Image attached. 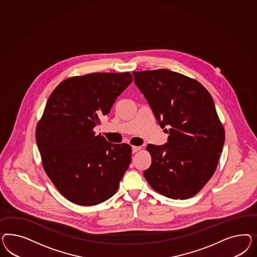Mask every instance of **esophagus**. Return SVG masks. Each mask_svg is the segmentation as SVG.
<instances>
[{
  "label": "esophagus",
  "mask_w": 257,
  "mask_h": 257,
  "mask_svg": "<svg viewBox=\"0 0 257 257\" xmlns=\"http://www.w3.org/2000/svg\"><path fill=\"white\" fill-rule=\"evenodd\" d=\"M141 147L140 146H133L132 147V152L133 154H135V153H137V152H139L140 151Z\"/></svg>",
  "instance_id": "1"
}]
</instances>
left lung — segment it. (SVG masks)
<instances>
[{"label": "left lung", "mask_w": 257, "mask_h": 257, "mask_svg": "<svg viewBox=\"0 0 257 257\" xmlns=\"http://www.w3.org/2000/svg\"><path fill=\"white\" fill-rule=\"evenodd\" d=\"M133 75L158 124L169 134L164 145L148 144L152 164L144 177L168 198H191L214 174L224 145V129L210 93L196 80L171 70Z\"/></svg>", "instance_id": "8db88e82"}]
</instances>
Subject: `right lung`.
Masks as SVG:
<instances>
[{"label": "right lung", "mask_w": 257, "mask_h": 257, "mask_svg": "<svg viewBox=\"0 0 257 257\" xmlns=\"http://www.w3.org/2000/svg\"><path fill=\"white\" fill-rule=\"evenodd\" d=\"M132 81L129 72L90 73L63 81L49 97L36 140L47 175L70 202L90 206L116 193L132 148L93 129Z\"/></svg>", "instance_id": "right-lung-1"}]
</instances>
